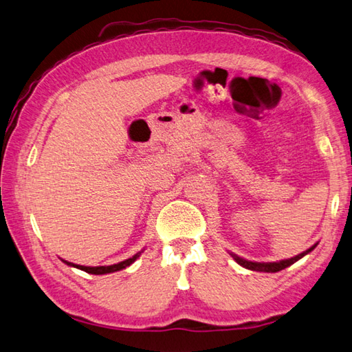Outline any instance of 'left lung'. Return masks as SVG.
Segmentation results:
<instances>
[{
    "label": "left lung",
    "mask_w": 352,
    "mask_h": 352,
    "mask_svg": "<svg viewBox=\"0 0 352 352\" xmlns=\"http://www.w3.org/2000/svg\"><path fill=\"white\" fill-rule=\"evenodd\" d=\"M314 248H316V245H313V247H311L309 250L303 251V253L297 254L296 257H291V258H287V261H280V262H270V263L248 262V261H245V258H241V257L236 256V254H233V257H234V261H236L237 263H241L242 267L248 268V270H253V271H267V273H277V271H280V270H283V268L289 267V265H293L294 262L299 261V258H302L305 254H308L309 251H313Z\"/></svg>",
    "instance_id": "obj_1"
}]
</instances>
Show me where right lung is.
Here are the masks:
<instances>
[{"label": "right lung", "mask_w": 352, "mask_h": 352, "mask_svg": "<svg viewBox=\"0 0 352 352\" xmlns=\"http://www.w3.org/2000/svg\"><path fill=\"white\" fill-rule=\"evenodd\" d=\"M141 253H142V251H141ZM141 253H138L133 257L127 258V261H122V262L115 263V265H109V267H82V265H75V263L65 262V261L64 262L67 263V265H70V267H75L78 270H82V271H85V273H89V274H107V273H115V271H121L124 268H127L129 265L133 263L136 258L141 256Z\"/></svg>", "instance_id": "add662e5"}]
</instances>
